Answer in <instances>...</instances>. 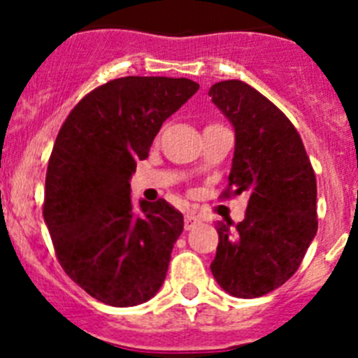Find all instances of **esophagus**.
<instances>
[{
    "instance_id": "34e87169",
    "label": "esophagus",
    "mask_w": 358,
    "mask_h": 358,
    "mask_svg": "<svg viewBox=\"0 0 358 358\" xmlns=\"http://www.w3.org/2000/svg\"><path fill=\"white\" fill-rule=\"evenodd\" d=\"M197 224H201V218H199L197 215H194V213L185 215V227H186V229H192V227H195Z\"/></svg>"
}]
</instances>
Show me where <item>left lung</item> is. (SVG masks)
<instances>
[{
  "instance_id": "1",
  "label": "left lung",
  "mask_w": 358,
  "mask_h": 358,
  "mask_svg": "<svg viewBox=\"0 0 358 358\" xmlns=\"http://www.w3.org/2000/svg\"><path fill=\"white\" fill-rule=\"evenodd\" d=\"M208 94L236 138L229 185L220 197L249 195L242 222L217 224L211 273L231 296L260 297L296 273L317 233L315 173L292 122L260 91L224 80Z\"/></svg>"
}]
</instances>
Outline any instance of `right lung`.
I'll list each match as a JSON object with an SVG mask.
<instances>
[{
  "label": "right lung",
  "instance_id": "obj_1",
  "mask_svg": "<svg viewBox=\"0 0 358 358\" xmlns=\"http://www.w3.org/2000/svg\"><path fill=\"white\" fill-rule=\"evenodd\" d=\"M197 90L189 78H115L85 94L57 134L44 222L64 273L100 303L140 305L163 285L182 213L164 199L134 210L129 179Z\"/></svg>",
  "mask_w": 358,
  "mask_h": 358
}]
</instances>
